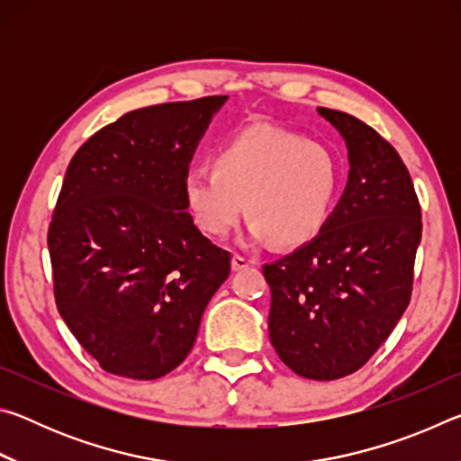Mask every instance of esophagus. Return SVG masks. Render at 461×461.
<instances>
[{
  "label": "esophagus",
  "instance_id": "obj_1",
  "mask_svg": "<svg viewBox=\"0 0 461 461\" xmlns=\"http://www.w3.org/2000/svg\"><path fill=\"white\" fill-rule=\"evenodd\" d=\"M248 267H252V260H248L246 256H241V254H233V258H231V268L233 270H244V268H248Z\"/></svg>",
  "mask_w": 461,
  "mask_h": 461
}]
</instances>
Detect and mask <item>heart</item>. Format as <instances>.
<instances>
[{
    "label": "heart",
    "mask_w": 461,
    "mask_h": 461,
    "mask_svg": "<svg viewBox=\"0 0 461 461\" xmlns=\"http://www.w3.org/2000/svg\"><path fill=\"white\" fill-rule=\"evenodd\" d=\"M341 165L331 148L294 131L252 126L223 142L213 168L193 167L183 197L194 225L225 238L246 212L254 240L301 246L323 231L338 203Z\"/></svg>",
    "instance_id": "obj_1"
}]
</instances>
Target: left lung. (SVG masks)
Here are the masks:
<instances>
[{"instance_id": "left-lung-1", "label": "left lung", "mask_w": 461, "mask_h": 461, "mask_svg": "<svg viewBox=\"0 0 461 461\" xmlns=\"http://www.w3.org/2000/svg\"><path fill=\"white\" fill-rule=\"evenodd\" d=\"M319 113L346 140L348 186L323 231L262 272L280 360L303 378L335 380L360 370L402 317L423 223L399 152L354 115Z\"/></svg>"}]
</instances>
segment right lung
Listing matches in <instances>:
<instances>
[{
    "mask_svg": "<svg viewBox=\"0 0 461 461\" xmlns=\"http://www.w3.org/2000/svg\"><path fill=\"white\" fill-rule=\"evenodd\" d=\"M225 95L136 109L68 162L49 228L54 301L101 368L134 380L173 372L230 276L228 249L186 213L183 178Z\"/></svg>",
    "mask_w": 461,
    "mask_h": 461,
    "instance_id": "right-lung-1",
    "label": "right lung"
}]
</instances>
